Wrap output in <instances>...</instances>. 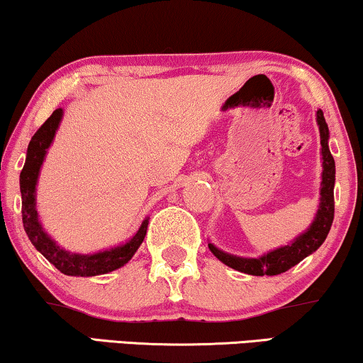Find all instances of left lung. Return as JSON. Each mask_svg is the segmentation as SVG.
Wrapping results in <instances>:
<instances>
[{
    "label": "left lung",
    "mask_w": 363,
    "mask_h": 363,
    "mask_svg": "<svg viewBox=\"0 0 363 363\" xmlns=\"http://www.w3.org/2000/svg\"><path fill=\"white\" fill-rule=\"evenodd\" d=\"M318 125L320 133V146H323V184H320V203L315 213L313 225L308 228V232L299 235L291 245H286L278 250H273L264 255L262 258H240L233 255L223 253L222 250L213 247L208 243L211 252L237 272L253 274V277H274L281 274L298 264L301 259H304L308 255L315 252L328 237L334 220V182H335V162L330 155L328 140H329V128L324 120L323 110H318Z\"/></svg>",
    "instance_id": "8db88e82"
}]
</instances>
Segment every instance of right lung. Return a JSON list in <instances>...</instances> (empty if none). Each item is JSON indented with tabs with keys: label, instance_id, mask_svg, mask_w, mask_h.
Masks as SVG:
<instances>
[{
	"label": "right lung",
	"instance_id": "right-lung-1",
	"mask_svg": "<svg viewBox=\"0 0 363 363\" xmlns=\"http://www.w3.org/2000/svg\"><path fill=\"white\" fill-rule=\"evenodd\" d=\"M60 118H62V110L59 108L44 121V125L34 133L33 140L29 141L26 162H24L21 176H19L24 230H26L30 243L34 245L35 250L43 253L60 273L69 274V277H96V274L110 273L128 263L136 250L140 248L147 230V218L143 220L140 230L135 233V237L128 240L125 245L94 255L65 252L43 230L38 218V211H35V184H38L39 169L44 161L45 151H48V147L54 140Z\"/></svg>",
	"mask_w": 363,
	"mask_h": 363
}]
</instances>
